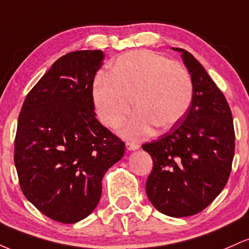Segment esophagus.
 Here are the masks:
<instances>
[{
    "mask_svg": "<svg viewBox=\"0 0 249 249\" xmlns=\"http://www.w3.org/2000/svg\"><path fill=\"white\" fill-rule=\"evenodd\" d=\"M126 148L128 151H134V150H137V148H139V145L136 144V142H126Z\"/></svg>",
    "mask_w": 249,
    "mask_h": 249,
    "instance_id": "obj_1",
    "label": "esophagus"
}]
</instances>
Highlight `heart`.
<instances>
[{"label": "heart", "mask_w": 249, "mask_h": 249, "mask_svg": "<svg viewBox=\"0 0 249 249\" xmlns=\"http://www.w3.org/2000/svg\"><path fill=\"white\" fill-rule=\"evenodd\" d=\"M96 112L105 126L118 127L137 111L124 128L127 137L138 138L156 126L168 130L186 115L193 99V81L181 63L150 50L123 53L107 75L95 82L92 91Z\"/></svg>", "instance_id": "heart-1"}]
</instances>
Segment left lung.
<instances>
[{"mask_svg":"<svg viewBox=\"0 0 249 249\" xmlns=\"http://www.w3.org/2000/svg\"><path fill=\"white\" fill-rule=\"evenodd\" d=\"M182 61L193 81L186 115L160 138L142 145L153 160L146 181L151 204L173 218L201 212L227 184L232 171L235 132L230 105L190 53Z\"/></svg>","mask_w":249,"mask_h":249,"instance_id":"left-lung-1","label":"left lung"}]
</instances>
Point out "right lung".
<instances>
[{
    "label": "right lung",
    "instance_id": "add662e5",
    "mask_svg": "<svg viewBox=\"0 0 249 249\" xmlns=\"http://www.w3.org/2000/svg\"><path fill=\"white\" fill-rule=\"evenodd\" d=\"M101 50L72 51L53 63L29 91L18 116L14 161L23 194L63 224L95 210L102 179L125 144L97 121L93 81Z\"/></svg>",
    "mask_w": 249,
    "mask_h": 249
}]
</instances>
